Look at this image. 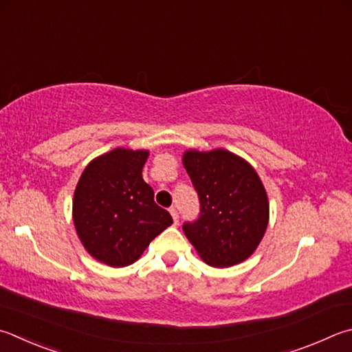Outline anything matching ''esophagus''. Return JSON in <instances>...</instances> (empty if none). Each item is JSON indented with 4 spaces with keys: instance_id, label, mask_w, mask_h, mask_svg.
<instances>
[{
    "instance_id": "1",
    "label": "esophagus",
    "mask_w": 352,
    "mask_h": 352,
    "mask_svg": "<svg viewBox=\"0 0 352 352\" xmlns=\"http://www.w3.org/2000/svg\"><path fill=\"white\" fill-rule=\"evenodd\" d=\"M169 212H170V215H172V219H174L175 225H178V212H177V209H175V208H170Z\"/></svg>"
}]
</instances>
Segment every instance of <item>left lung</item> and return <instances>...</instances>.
<instances>
[{
    "instance_id": "obj_1",
    "label": "left lung",
    "mask_w": 352,
    "mask_h": 352,
    "mask_svg": "<svg viewBox=\"0 0 352 352\" xmlns=\"http://www.w3.org/2000/svg\"><path fill=\"white\" fill-rule=\"evenodd\" d=\"M183 166L200 198V217L183 231L200 258L229 267L251 257L270 223V200L255 169L226 149H188Z\"/></svg>"
}]
</instances>
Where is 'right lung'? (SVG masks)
I'll return each instance as SVG.
<instances>
[{"label":"right lung","mask_w":352,"mask_h":352,"mask_svg":"<svg viewBox=\"0 0 352 352\" xmlns=\"http://www.w3.org/2000/svg\"><path fill=\"white\" fill-rule=\"evenodd\" d=\"M146 149L115 148L94 158L76 183L72 219L81 245L112 267L137 261L158 234L172 225L143 180Z\"/></svg>","instance_id":"right-lung-1"}]
</instances>
